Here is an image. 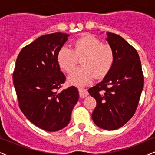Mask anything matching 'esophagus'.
Returning a JSON list of instances; mask_svg holds the SVG:
<instances>
[{
	"label": "esophagus",
	"mask_w": 155,
	"mask_h": 155,
	"mask_svg": "<svg viewBox=\"0 0 155 155\" xmlns=\"http://www.w3.org/2000/svg\"><path fill=\"white\" fill-rule=\"evenodd\" d=\"M79 96L81 97H86L88 95V92L86 89L84 88H79Z\"/></svg>",
	"instance_id": "34e87169"
}]
</instances>
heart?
Masks as SVG:
<instances>
[{
    "mask_svg": "<svg viewBox=\"0 0 155 155\" xmlns=\"http://www.w3.org/2000/svg\"><path fill=\"white\" fill-rule=\"evenodd\" d=\"M81 58L83 65L68 77L69 82L77 86L87 84L95 75H106L114 62V52L109 44H103L90 34H84L74 41L72 49L63 46L57 57L60 68L67 73L74 70Z\"/></svg>",
    "mask_w": 155,
    "mask_h": 155,
    "instance_id": "1",
    "label": "heart"
}]
</instances>
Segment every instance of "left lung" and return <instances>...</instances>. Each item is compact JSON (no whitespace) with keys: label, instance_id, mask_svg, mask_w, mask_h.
<instances>
[{"label":"left lung","instance_id":"left-lung-1","mask_svg":"<svg viewBox=\"0 0 155 155\" xmlns=\"http://www.w3.org/2000/svg\"><path fill=\"white\" fill-rule=\"evenodd\" d=\"M114 62L104 79L89 89L97 105L92 114L97 127L114 130L134 115L143 87V75L136 49L120 35L107 33Z\"/></svg>","mask_w":155,"mask_h":155}]
</instances>
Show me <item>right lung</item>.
I'll return each instance as SVG.
<instances>
[{
    "instance_id": "add662e5",
    "label": "right lung",
    "mask_w": 155,
    "mask_h": 155,
    "mask_svg": "<svg viewBox=\"0 0 155 155\" xmlns=\"http://www.w3.org/2000/svg\"><path fill=\"white\" fill-rule=\"evenodd\" d=\"M68 36L54 33L38 37L22 48L13 73L21 111L30 122L48 132L66 127L79 100V91L74 86L57 91L65 81L57 57Z\"/></svg>"
}]
</instances>
